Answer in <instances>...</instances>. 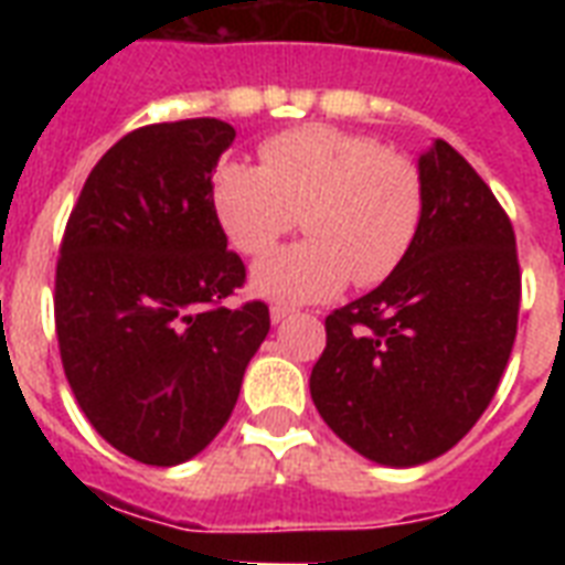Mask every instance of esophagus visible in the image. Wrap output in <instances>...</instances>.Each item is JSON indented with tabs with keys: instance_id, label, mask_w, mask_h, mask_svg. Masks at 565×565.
I'll list each match as a JSON object with an SVG mask.
<instances>
[{
	"instance_id": "1",
	"label": "esophagus",
	"mask_w": 565,
	"mask_h": 565,
	"mask_svg": "<svg viewBox=\"0 0 565 565\" xmlns=\"http://www.w3.org/2000/svg\"><path fill=\"white\" fill-rule=\"evenodd\" d=\"M292 313H296V310H292L290 305H273V308H269V317H273V322H284V319L292 317Z\"/></svg>"
}]
</instances>
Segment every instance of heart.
<instances>
[{
  "label": "heart",
  "instance_id": "obj_1",
  "mask_svg": "<svg viewBox=\"0 0 565 565\" xmlns=\"http://www.w3.org/2000/svg\"><path fill=\"white\" fill-rule=\"evenodd\" d=\"M213 207L234 246L266 257L290 231L308 237L252 275L260 296L310 301L352 278L372 287L398 269L419 234L425 188L407 154L334 126H299L260 143V167L222 161Z\"/></svg>",
  "mask_w": 565,
  "mask_h": 565
}]
</instances>
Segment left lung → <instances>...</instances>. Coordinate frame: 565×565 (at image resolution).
Segmentation results:
<instances>
[{
  "label": "left lung",
  "mask_w": 565,
  "mask_h": 565,
  "mask_svg": "<svg viewBox=\"0 0 565 565\" xmlns=\"http://www.w3.org/2000/svg\"><path fill=\"white\" fill-rule=\"evenodd\" d=\"M419 234L381 287L326 317L310 372L319 416L384 466L446 455L490 407L519 326L516 234L446 140L419 158Z\"/></svg>",
  "instance_id": "obj_1"
}]
</instances>
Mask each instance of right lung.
Listing matches in <instances>:
<instances>
[{
  "label": "right lung",
  "instance_id": "obj_1",
  "mask_svg": "<svg viewBox=\"0 0 565 565\" xmlns=\"http://www.w3.org/2000/svg\"><path fill=\"white\" fill-rule=\"evenodd\" d=\"M213 117L154 122L114 143L84 181L55 269L64 375L96 434L131 460L175 466L228 422L269 308L246 284L213 207L234 143Z\"/></svg>",
  "mask_w": 565,
  "mask_h": 565
}]
</instances>
